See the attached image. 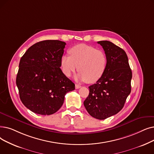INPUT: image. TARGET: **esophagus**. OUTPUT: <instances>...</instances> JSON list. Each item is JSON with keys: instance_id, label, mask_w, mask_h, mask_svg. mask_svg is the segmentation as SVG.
Instances as JSON below:
<instances>
[{"instance_id": "esophagus-1", "label": "esophagus", "mask_w": 154, "mask_h": 154, "mask_svg": "<svg viewBox=\"0 0 154 154\" xmlns=\"http://www.w3.org/2000/svg\"><path fill=\"white\" fill-rule=\"evenodd\" d=\"M81 88V85H79V84H75V89H79Z\"/></svg>"}]
</instances>
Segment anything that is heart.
<instances>
[{"label":"heart","mask_w":154,"mask_h":154,"mask_svg":"<svg viewBox=\"0 0 154 154\" xmlns=\"http://www.w3.org/2000/svg\"><path fill=\"white\" fill-rule=\"evenodd\" d=\"M69 53L70 56L64 55L60 60L62 70L66 76L70 77L78 69L77 79L93 84L104 75L107 57L103 51L92 46L79 44L70 48Z\"/></svg>","instance_id":"heart-1"}]
</instances>
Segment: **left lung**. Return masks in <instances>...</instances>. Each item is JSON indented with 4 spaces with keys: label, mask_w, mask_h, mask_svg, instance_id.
I'll return each mask as SVG.
<instances>
[{
    "label": "left lung",
    "mask_w": 154,
    "mask_h": 154,
    "mask_svg": "<svg viewBox=\"0 0 154 154\" xmlns=\"http://www.w3.org/2000/svg\"><path fill=\"white\" fill-rule=\"evenodd\" d=\"M104 49L107 66L103 77L89 87V94L84 101L89 114L104 119L115 115L123 108L131 92L132 72L126 52L109 41L97 42Z\"/></svg>",
    "instance_id": "left-lung-1"
}]
</instances>
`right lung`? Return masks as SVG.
Returning <instances> with one entry per match:
<instances>
[{
  "label": "right lung",
  "mask_w": 154,
  "mask_h": 154,
  "mask_svg": "<svg viewBox=\"0 0 154 154\" xmlns=\"http://www.w3.org/2000/svg\"><path fill=\"white\" fill-rule=\"evenodd\" d=\"M66 43L45 40L32 45L20 60L16 85L23 104L36 114L50 115L63 104L75 84L60 69Z\"/></svg>",
  "instance_id": "add662e5"
}]
</instances>
